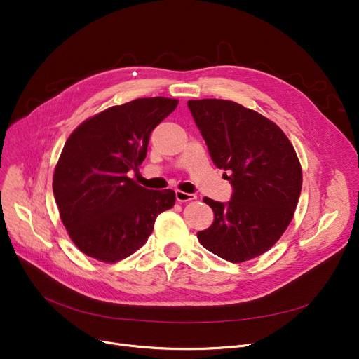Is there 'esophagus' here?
<instances>
[{"label": "esophagus", "mask_w": 359, "mask_h": 359, "mask_svg": "<svg viewBox=\"0 0 359 359\" xmlns=\"http://www.w3.org/2000/svg\"><path fill=\"white\" fill-rule=\"evenodd\" d=\"M198 196L195 194H186L182 191H176V199L179 202H189V201H195Z\"/></svg>", "instance_id": "1"}]
</instances>
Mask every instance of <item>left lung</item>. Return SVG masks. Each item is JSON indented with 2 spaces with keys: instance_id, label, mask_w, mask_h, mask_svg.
Here are the masks:
<instances>
[{
  "instance_id": "obj_1",
  "label": "left lung",
  "mask_w": 359,
  "mask_h": 359,
  "mask_svg": "<svg viewBox=\"0 0 359 359\" xmlns=\"http://www.w3.org/2000/svg\"><path fill=\"white\" fill-rule=\"evenodd\" d=\"M210 156L233 186L229 203L203 198L214 211L202 246L231 263L268 252L290 225L303 186L295 149L276 123L236 102H187Z\"/></svg>"
}]
</instances>
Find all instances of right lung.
<instances>
[{"label":"right lung","instance_id":"1","mask_svg":"<svg viewBox=\"0 0 359 359\" xmlns=\"http://www.w3.org/2000/svg\"><path fill=\"white\" fill-rule=\"evenodd\" d=\"M177 104L145 97L111 106L68 137L52 189L64 227L84 255L106 263L130 256L153 233L157 215L173 208L175 191H149L128 172H137L151 132Z\"/></svg>","mask_w":359,"mask_h":359}]
</instances>
